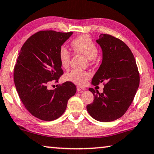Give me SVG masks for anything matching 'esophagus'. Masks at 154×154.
I'll return each mask as SVG.
<instances>
[{
    "label": "esophagus",
    "mask_w": 154,
    "mask_h": 154,
    "mask_svg": "<svg viewBox=\"0 0 154 154\" xmlns=\"http://www.w3.org/2000/svg\"><path fill=\"white\" fill-rule=\"evenodd\" d=\"M85 90V89L84 88H82V87H77V91L78 92H82V91H83Z\"/></svg>",
    "instance_id": "obj_1"
}]
</instances>
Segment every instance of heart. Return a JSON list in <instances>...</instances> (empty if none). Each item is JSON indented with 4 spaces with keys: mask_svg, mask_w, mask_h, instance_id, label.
Masks as SVG:
<instances>
[{
    "mask_svg": "<svg viewBox=\"0 0 154 154\" xmlns=\"http://www.w3.org/2000/svg\"><path fill=\"white\" fill-rule=\"evenodd\" d=\"M72 47L75 52L81 54L86 56L90 61L95 59L98 53V49L90 37L87 35L78 36L72 41ZM58 59L62 67H68L70 61V53L67 47L62 45L58 50ZM91 75L89 72L77 69L72 70L65 75V79L73 83L84 85L89 79Z\"/></svg>",
    "mask_w": 154,
    "mask_h": 154,
    "instance_id": "b5f03b06",
    "label": "heart"
}]
</instances>
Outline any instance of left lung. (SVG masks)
Segmentation results:
<instances>
[{
  "label": "left lung",
  "mask_w": 154,
  "mask_h": 154,
  "mask_svg": "<svg viewBox=\"0 0 154 154\" xmlns=\"http://www.w3.org/2000/svg\"><path fill=\"white\" fill-rule=\"evenodd\" d=\"M96 42L103 51L102 63L91 84L105 82L103 93L89 88L94 102L87 106L89 114L100 122L122 116L133 101L140 83L136 60L124 42L109 34H100Z\"/></svg>",
  "instance_id": "8db88e82"
}]
</instances>
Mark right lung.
<instances>
[{"instance_id":"obj_1","label":"right lung","mask_w":154,"mask_h":154,"mask_svg":"<svg viewBox=\"0 0 154 154\" xmlns=\"http://www.w3.org/2000/svg\"><path fill=\"white\" fill-rule=\"evenodd\" d=\"M72 34L52 30L36 33L21 47L14 67V84L21 101L32 115L45 121L60 117L76 91L71 82L48 88L63 74L58 50Z\"/></svg>"}]
</instances>
